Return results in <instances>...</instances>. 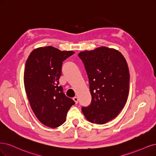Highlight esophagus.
Returning <instances> with one entry per match:
<instances>
[{"label":"esophagus","mask_w":156,"mask_h":156,"mask_svg":"<svg viewBox=\"0 0 156 156\" xmlns=\"http://www.w3.org/2000/svg\"><path fill=\"white\" fill-rule=\"evenodd\" d=\"M73 100L74 101V102H75V103H78V97H76V96H74V97L73 98Z\"/></svg>","instance_id":"obj_1"}]
</instances>
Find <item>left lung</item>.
I'll list each match as a JSON object with an SVG mask.
<instances>
[{"instance_id":"8db88e82","label":"left lung","mask_w":156,"mask_h":156,"mask_svg":"<svg viewBox=\"0 0 156 156\" xmlns=\"http://www.w3.org/2000/svg\"><path fill=\"white\" fill-rule=\"evenodd\" d=\"M87 72L92 100L82 107L93 123L104 124L116 118L127 100L130 74L127 63L118 51L106 47L80 53Z\"/></svg>"}]
</instances>
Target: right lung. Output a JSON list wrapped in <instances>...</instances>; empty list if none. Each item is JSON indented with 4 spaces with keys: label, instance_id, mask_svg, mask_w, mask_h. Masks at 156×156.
<instances>
[{
    "label": "right lung",
    "instance_id": "right-lung-1",
    "mask_svg": "<svg viewBox=\"0 0 156 156\" xmlns=\"http://www.w3.org/2000/svg\"><path fill=\"white\" fill-rule=\"evenodd\" d=\"M74 53L52 46L34 49L26 63L24 81L27 98L40 122L56 128L66 122L75 102L59 86L63 62Z\"/></svg>",
    "mask_w": 156,
    "mask_h": 156
}]
</instances>
